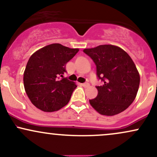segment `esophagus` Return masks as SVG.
Listing matches in <instances>:
<instances>
[{
  "instance_id": "esophagus-1",
  "label": "esophagus",
  "mask_w": 157,
  "mask_h": 157,
  "mask_svg": "<svg viewBox=\"0 0 157 157\" xmlns=\"http://www.w3.org/2000/svg\"><path fill=\"white\" fill-rule=\"evenodd\" d=\"M82 86H83L84 88H88V87H89L90 84L89 83V82H85V83H82Z\"/></svg>"
}]
</instances>
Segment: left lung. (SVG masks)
<instances>
[{
	"label": "left lung",
	"mask_w": 157,
	"mask_h": 157,
	"mask_svg": "<svg viewBox=\"0 0 157 157\" xmlns=\"http://www.w3.org/2000/svg\"><path fill=\"white\" fill-rule=\"evenodd\" d=\"M96 65L97 76L103 84L96 86L98 94L89 100L100 114L113 116L128 109L134 102L140 77L134 61L126 52L113 45H100L85 48Z\"/></svg>",
	"instance_id": "1"
}]
</instances>
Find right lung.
<instances>
[{"mask_svg":"<svg viewBox=\"0 0 157 157\" xmlns=\"http://www.w3.org/2000/svg\"><path fill=\"white\" fill-rule=\"evenodd\" d=\"M78 52V48L53 44L30 57L23 74V84L27 96L37 109L52 112L67 105L77 86L63 77L66 64Z\"/></svg>","mask_w":157,"mask_h":157,"instance_id":"right-lung-1","label":"right lung"}]
</instances>
